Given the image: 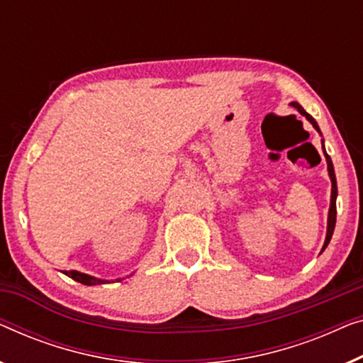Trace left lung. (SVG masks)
<instances>
[{"instance_id":"8db88e82","label":"left lung","mask_w":363,"mask_h":363,"mask_svg":"<svg viewBox=\"0 0 363 363\" xmlns=\"http://www.w3.org/2000/svg\"><path fill=\"white\" fill-rule=\"evenodd\" d=\"M293 108H296L299 113L303 114L304 118H306L309 123L313 124V128L318 130L319 134H321V130H319V125L311 114H308L304 111L303 106H299L296 101L290 103ZM323 150H324V155H325V162H328V172H329V178H330V183H333V191H330V208H329V216H328V234H325V240H324V245H323V250L328 247V244L330 242V238H333V233H334V228H335V214H337V209H335V198H337V182H335V173H334V165H333V160H330V157L328 155V152L324 149V140H323ZM321 250V252H323Z\"/></svg>"}]
</instances>
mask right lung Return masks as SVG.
Segmentation results:
<instances>
[{
	"mask_svg": "<svg viewBox=\"0 0 363 363\" xmlns=\"http://www.w3.org/2000/svg\"><path fill=\"white\" fill-rule=\"evenodd\" d=\"M67 277L73 278L75 281H80L83 285H101V283H108V280H101V278H94L91 275H86V273H82V272H77V270H70V272H64ZM121 281V280H119Z\"/></svg>",
	"mask_w": 363,
	"mask_h": 363,
	"instance_id": "obj_1",
	"label": "right lung"
}]
</instances>
